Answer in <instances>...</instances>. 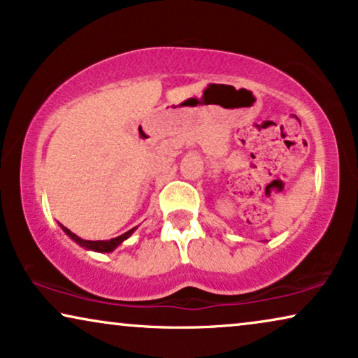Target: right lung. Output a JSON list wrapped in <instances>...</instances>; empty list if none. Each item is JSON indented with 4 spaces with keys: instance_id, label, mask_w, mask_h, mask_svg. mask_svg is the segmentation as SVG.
I'll list each match as a JSON object with an SVG mask.
<instances>
[{
    "instance_id": "obj_1",
    "label": "right lung",
    "mask_w": 358,
    "mask_h": 358,
    "mask_svg": "<svg viewBox=\"0 0 358 358\" xmlns=\"http://www.w3.org/2000/svg\"><path fill=\"white\" fill-rule=\"evenodd\" d=\"M62 228H63V227H62ZM134 229H135V228H131L130 231L120 234V236H117V238H112V239H109V241H87V239H83V238H80V236H76V234L71 233L68 228H63V231H65V233L68 234V236H70V238L73 239V241H76V243L80 244V246H83V248L92 249V251H99V252H110V251H114V249H115L117 246H119V244H120L122 241H125V239L129 238L131 233H134Z\"/></svg>"
}]
</instances>
